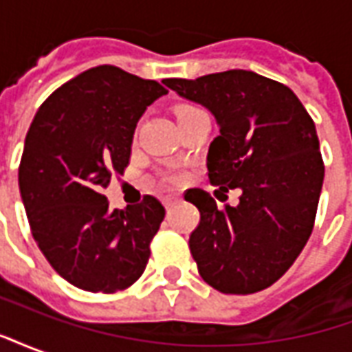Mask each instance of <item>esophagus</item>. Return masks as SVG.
Here are the masks:
<instances>
[{
  "label": "esophagus",
  "mask_w": 352,
  "mask_h": 352,
  "mask_svg": "<svg viewBox=\"0 0 352 352\" xmlns=\"http://www.w3.org/2000/svg\"><path fill=\"white\" fill-rule=\"evenodd\" d=\"M162 201H164V206H166V207H171L173 204H177V201H179V196H173V194H169V196H164V199H162Z\"/></svg>",
  "instance_id": "obj_1"
}]
</instances>
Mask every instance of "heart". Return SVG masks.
<instances>
[{"label": "heart", "instance_id": "b5f03b06", "mask_svg": "<svg viewBox=\"0 0 352 352\" xmlns=\"http://www.w3.org/2000/svg\"><path fill=\"white\" fill-rule=\"evenodd\" d=\"M194 109H196V107H188V105H186V107H181V109H179V115H184V113H188V111H194Z\"/></svg>", "mask_w": 352, "mask_h": 352}]
</instances>
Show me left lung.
<instances>
[{"instance_id": "left-lung-1", "label": "left lung", "mask_w": 352, "mask_h": 352, "mask_svg": "<svg viewBox=\"0 0 352 352\" xmlns=\"http://www.w3.org/2000/svg\"><path fill=\"white\" fill-rule=\"evenodd\" d=\"M181 98L207 107L221 135L207 154L214 186L239 188L236 207H217L190 188L199 224L188 239L201 279L224 294H252L280 279L307 243L324 179L315 122L277 80L230 69L168 79Z\"/></svg>"}]
</instances>
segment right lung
Instances as JSON below:
<instances>
[{"label":"right lung","instance_id":"1","mask_svg":"<svg viewBox=\"0 0 352 352\" xmlns=\"http://www.w3.org/2000/svg\"><path fill=\"white\" fill-rule=\"evenodd\" d=\"M168 90L98 65L54 90L28 130L19 168L32 236L73 287L113 294L143 275L166 209L154 196L109 209L103 188L130 164L145 109Z\"/></svg>","mask_w":352,"mask_h":352}]
</instances>
